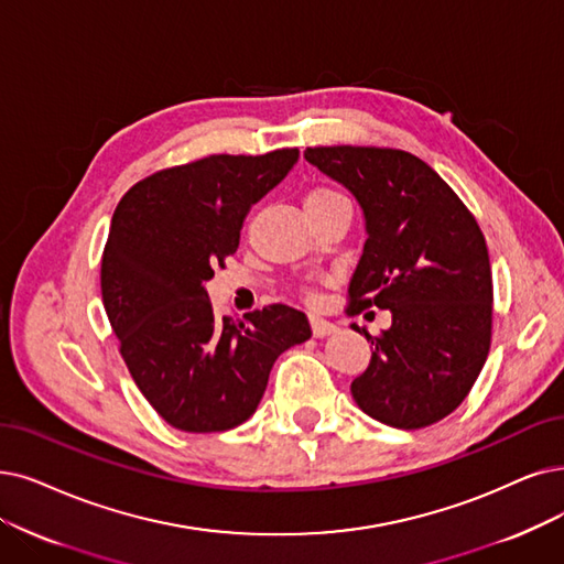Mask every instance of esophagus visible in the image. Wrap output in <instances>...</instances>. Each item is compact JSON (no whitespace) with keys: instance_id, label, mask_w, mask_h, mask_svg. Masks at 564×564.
<instances>
[{"instance_id":"34e87169","label":"esophagus","mask_w":564,"mask_h":564,"mask_svg":"<svg viewBox=\"0 0 564 564\" xmlns=\"http://www.w3.org/2000/svg\"><path fill=\"white\" fill-rule=\"evenodd\" d=\"M310 326H312V335L314 337H324V335H330V333L337 330V326L333 322L322 319V317H314V314L310 317Z\"/></svg>"}]
</instances>
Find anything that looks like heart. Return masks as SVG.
<instances>
[{"mask_svg": "<svg viewBox=\"0 0 564 564\" xmlns=\"http://www.w3.org/2000/svg\"><path fill=\"white\" fill-rule=\"evenodd\" d=\"M337 200H345V196L333 192V189H328V187H317V189H312V192L305 196V208H322V206L337 204Z\"/></svg>", "mask_w": 564, "mask_h": 564, "instance_id": "b5f03b06", "label": "heart"}]
</instances>
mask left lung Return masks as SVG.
<instances>
[{
	"label": "left lung",
	"mask_w": 564,
	"mask_h": 564,
	"mask_svg": "<svg viewBox=\"0 0 564 564\" xmlns=\"http://www.w3.org/2000/svg\"><path fill=\"white\" fill-rule=\"evenodd\" d=\"M305 160L345 185L366 217L347 310L391 312L379 337L364 330L375 351L351 381L356 404L402 431L442 421L475 387L490 349L492 278L475 215L404 150L307 148Z\"/></svg>",
	"instance_id": "left-lung-1"
}]
</instances>
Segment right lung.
<instances>
[{
  "instance_id": "obj_1",
  "label": "right lung",
  "mask_w": 564,
  "mask_h": 564,
  "mask_svg": "<svg viewBox=\"0 0 564 564\" xmlns=\"http://www.w3.org/2000/svg\"><path fill=\"white\" fill-rule=\"evenodd\" d=\"M296 162L299 148L210 154L148 175L112 213L104 307L133 381L177 431L250 419L278 356L312 335L305 314L282 303L219 319L206 291L238 250L247 213Z\"/></svg>"
}]
</instances>
